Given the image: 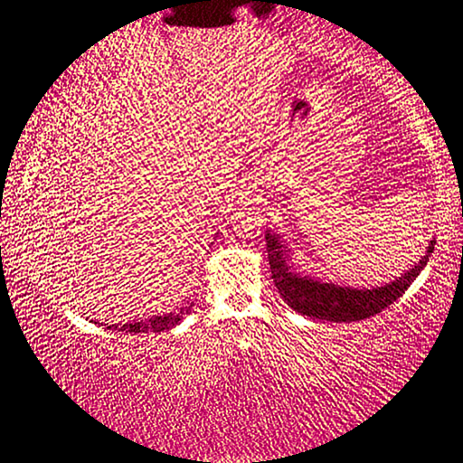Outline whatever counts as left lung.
I'll use <instances>...</instances> for the list:
<instances>
[{
	"label": "left lung",
	"mask_w": 463,
	"mask_h": 463,
	"mask_svg": "<svg viewBox=\"0 0 463 463\" xmlns=\"http://www.w3.org/2000/svg\"><path fill=\"white\" fill-rule=\"evenodd\" d=\"M265 242H268L271 278L276 281L278 292L288 307L310 318H323L331 320V323L364 320L388 308L419 278V273L425 269L429 257L435 249V241H430L425 255L409 271H404L394 281H388L386 286L351 288L294 271L289 247L276 231H265Z\"/></svg>",
	"instance_id": "8db88e82"
}]
</instances>
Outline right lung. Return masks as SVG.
Wrapping results in <instances>:
<instances>
[{
  "label": "right lung",
  "mask_w": 463,
  "mask_h": 463,
  "mask_svg": "<svg viewBox=\"0 0 463 463\" xmlns=\"http://www.w3.org/2000/svg\"><path fill=\"white\" fill-rule=\"evenodd\" d=\"M190 310V307L182 308L179 312H167L163 317H151L146 320H140V323H127V325H109L108 328H118V331H127V333H161L167 331V328L175 326L179 320L184 318L185 312Z\"/></svg>",
  "instance_id": "right-lung-1"
}]
</instances>
